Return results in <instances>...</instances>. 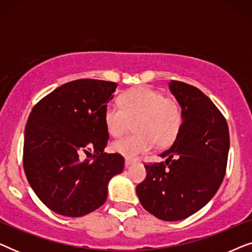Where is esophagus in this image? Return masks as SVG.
Listing matches in <instances>:
<instances>
[{
    "mask_svg": "<svg viewBox=\"0 0 252 252\" xmlns=\"http://www.w3.org/2000/svg\"><path fill=\"white\" fill-rule=\"evenodd\" d=\"M134 163V160H132V159H128V158H126L125 159V166L126 167H128L129 165H132Z\"/></svg>",
    "mask_w": 252,
    "mask_h": 252,
    "instance_id": "34e87169",
    "label": "esophagus"
}]
</instances>
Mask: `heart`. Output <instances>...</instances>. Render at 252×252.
I'll return each instance as SVG.
<instances>
[{"label":"heart","instance_id":"1","mask_svg":"<svg viewBox=\"0 0 252 252\" xmlns=\"http://www.w3.org/2000/svg\"><path fill=\"white\" fill-rule=\"evenodd\" d=\"M120 106L108 104L104 109L105 128L113 137H119L130 128L135 134L111 143V151L133 159L149 153L156 143L166 147L177 139L182 126L181 106L174 98L149 87L130 89L120 95Z\"/></svg>","mask_w":252,"mask_h":252}]
</instances>
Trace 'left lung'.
Masks as SVG:
<instances>
[{
	"label": "left lung",
	"mask_w": 252,
	"mask_h": 252,
	"mask_svg": "<svg viewBox=\"0 0 252 252\" xmlns=\"http://www.w3.org/2000/svg\"><path fill=\"white\" fill-rule=\"evenodd\" d=\"M168 88L184 120L161 163L144 165L147 178L136 194L148 212L165 221L188 218L209 203L226 173L229 132L226 119L198 88L171 80Z\"/></svg>",
	"instance_id": "obj_1"
}]
</instances>
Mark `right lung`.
Instances as JSON below:
<instances>
[{
    "mask_svg": "<svg viewBox=\"0 0 252 252\" xmlns=\"http://www.w3.org/2000/svg\"><path fill=\"white\" fill-rule=\"evenodd\" d=\"M117 84L80 79L41 99L27 120L24 171L33 191L51 211L82 217L104 204L108 185L124 170V158L106 154L104 109ZM94 160L81 162L82 153Z\"/></svg>",
    "mask_w": 252,
    "mask_h": 252,
    "instance_id": "1",
    "label": "right lung"
}]
</instances>
